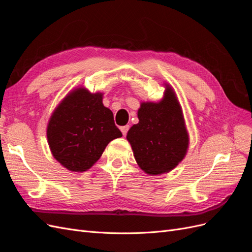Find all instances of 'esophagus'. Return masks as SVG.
Segmentation results:
<instances>
[{
    "label": "esophagus",
    "mask_w": 252,
    "mask_h": 252,
    "mask_svg": "<svg viewBox=\"0 0 252 252\" xmlns=\"http://www.w3.org/2000/svg\"><path fill=\"white\" fill-rule=\"evenodd\" d=\"M128 130H129V126H128V125L122 126V127H121V131H122V133H123V135H126L127 132H128Z\"/></svg>",
    "instance_id": "obj_1"
}]
</instances>
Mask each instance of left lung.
<instances>
[{
	"instance_id": "1",
	"label": "left lung",
	"mask_w": 252,
	"mask_h": 252,
	"mask_svg": "<svg viewBox=\"0 0 252 252\" xmlns=\"http://www.w3.org/2000/svg\"><path fill=\"white\" fill-rule=\"evenodd\" d=\"M138 118L127 133L136 163L152 175L172 170L184 158L189 141L173 90L167 86L159 103H142Z\"/></svg>"
}]
</instances>
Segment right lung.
<instances>
[{"label":"right lung","mask_w":252,"mask_h":252,"mask_svg":"<svg viewBox=\"0 0 252 252\" xmlns=\"http://www.w3.org/2000/svg\"><path fill=\"white\" fill-rule=\"evenodd\" d=\"M102 94L78 88L53 112L47 127L50 150L67 169L86 171L101 158L108 143L121 138Z\"/></svg>","instance_id":"obj_1"}]
</instances>
